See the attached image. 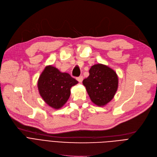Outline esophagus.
<instances>
[{
	"mask_svg": "<svg viewBox=\"0 0 157 157\" xmlns=\"http://www.w3.org/2000/svg\"><path fill=\"white\" fill-rule=\"evenodd\" d=\"M76 79L79 82H82V80H83V76H80L78 77H77Z\"/></svg>",
	"mask_w": 157,
	"mask_h": 157,
	"instance_id": "1",
	"label": "esophagus"
}]
</instances>
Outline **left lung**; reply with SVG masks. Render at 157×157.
<instances>
[{"mask_svg":"<svg viewBox=\"0 0 157 157\" xmlns=\"http://www.w3.org/2000/svg\"><path fill=\"white\" fill-rule=\"evenodd\" d=\"M82 83L91 100L98 106H104L114 98L118 87L116 73L107 66L95 64Z\"/></svg>","mask_w":157,"mask_h":157,"instance_id":"obj_1","label":"left lung"}]
</instances>
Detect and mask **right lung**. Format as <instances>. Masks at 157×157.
<instances>
[{
    "instance_id": "right-lung-1",
    "label": "right lung",
    "mask_w": 157,
    "mask_h": 157,
    "mask_svg": "<svg viewBox=\"0 0 157 157\" xmlns=\"http://www.w3.org/2000/svg\"><path fill=\"white\" fill-rule=\"evenodd\" d=\"M78 81L67 73H62L52 66H47L38 79V87L42 98L55 109L61 108L70 96V89Z\"/></svg>"
}]
</instances>
